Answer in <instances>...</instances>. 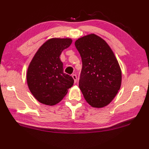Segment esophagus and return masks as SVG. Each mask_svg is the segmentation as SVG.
<instances>
[{
	"label": "esophagus",
	"instance_id": "esophagus-1",
	"mask_svg": "<svg viewBox=\"0 0 149 149\" xmlns=\"http://www.w3.org/2000/svg\"><path fill=\"white\" fill-rule=\"evenodd\" d=\"M72 78L74 79V83H76V82H77V76H76V75H75V74H73L72 75Z\"/></svg>",
	"mask_w": 149,
	"mask_h": 149
}]
</instances>
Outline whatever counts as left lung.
I'll return each instance as SVG.
<instances>
[{
    "mask_svg": "<svg viewBox=\"0 0 149 149\" xmlns=\"http://www.w3.org/2000/svg\"><path fill=\"white\" fill-rule=\"evenodd\" d=\"M75 45L82 59L79 86L85 100L96 108L111 102L122 84V71L105 40L95 34L78 38Z\"/></svg>",
    "mask_w": 149,
    "mask_h": 149,
    "instance_id": "left-lung-1",
    "label": "left lung"
}]
</instances>
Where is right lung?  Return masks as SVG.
Here are the masks:
<instances>
[{
    "label": "right lung",
    "instance_id": "add662e5",
    "mask_svg": "<svg viewBox=\"0 0 149 149\" xmlns=\"http://www.w3.org/2000/svg\"><path fill=\"white\" fill-rule=\"evenodd\" d=\"M72 42L69 38H53L37 50L27 71V83L31 93L40 103L54 106L74 84V79L63 72L60 56Z\"/></svg>",
    "mask_w": 149,
    "mask_h": 149
}]
</instances>
